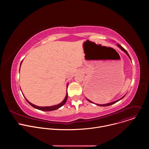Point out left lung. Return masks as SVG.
Segmentation results:
<instances>
[{
	"mask_svg": "<svg viewBox=\"0 0 149 149\" xmlns=\"http://www.w3.org/2000/svg\"><path fill=\"white\" fill-rule=\"evenodd\" d=\"M117 46L123 51H124L127 55H128V56L129 57V58L131 59V58H130V56H129V54H128V52H127V51L124 48H123L120 45H119V44H117ZM125 97V95L124 96H123L121 98H120V99H119L118 100H117V101H114V102H110V103H108V104H96V105H99V106H101V107H105V106H109V105H112V104H114V103H116V102H118V101H120V100H121L122 98H123L124 97ZM87 100L88 101H90V102H92V103H93L92 101H91L90 100H88L87 99Z\"/></svg>",
	"mask_w": 149,
	"mask_h": 149,
	"instance_id": "1",
	"label": "left lung"
}]
</instances>
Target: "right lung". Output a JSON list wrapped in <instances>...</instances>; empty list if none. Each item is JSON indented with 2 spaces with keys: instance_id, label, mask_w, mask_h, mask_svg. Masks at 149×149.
Segmentation results:
<instances>
[{
  "instance_id": "add662e5",
  "label": "right lung",
  "mask_w": 149,
  "mask_h": 149,
  "mask_svg": "<svg viewBox=\"0 0 149 149\" xmlns=\"http://www.w3.org/2000/svg\"><path fill=\"white\" fill-rule=\"evenodd\" d=\"M22 61H21V63H20V65H21V63H22ZM68 85L67 84V87H68ZM67 98H68V93L67 92V94H66V96H65V98H64V100H63V101L62 102H61L60 104H57V105H53V106H49V107H39V106H37V105H35L32 103H31L28 100H27V99L25 98L26 100L27 101V102L31 105L33 107H34L35 109H36L38 110H41V111H53V110H55L56 109H58L59 108L61 107L62 106H63V105H64L67 100Z\"/></svg>"
}]
</instances>
